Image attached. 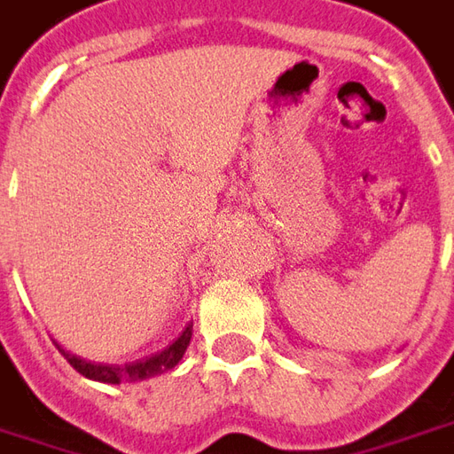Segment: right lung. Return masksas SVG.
Wrapping results in <instances>:
<instances>
[{"label": "right lung", "mask_w": 454, "mask_h": 454, "mask_svg": "<svg viewBox=\"0 0 454 454\" xmlns=\"http://www.w3.org/2000/svg\"><path fill=\"white\" fill-rule=\"evenodd\" d=\"M192 334H194V322H189L186 329H184L179 337L174 339L172 344L167 348L157 351L154 356H147V359L135 361V364H125V366H117V364H95V361H85L81 356H75L71 351H66L63 347H59L66 361L71 364L73 369L78 373H83L85 379L100 383H135L145 381V379H152V376H160L164 371L174 369L179 361L184 359L186 354V347L192 341Z\"/></svg>", "instance_id": "obj_1"}]
</instances>
